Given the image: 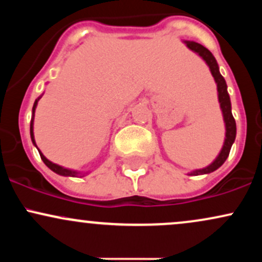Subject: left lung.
Segmentation results:
<instances>
[{
  "label": "left lung",
  "instance_id": "left-lung-1",
  "mask_svg": "<svg viewBox=\"0 0 262 262\" xmlns=\"http://www.w3.org/2000/svg\"><path fill=\"white\" fill-rule=\"evenodd\" d=\"M185 44L187 45L188 49H191L192 52L197 53L198 55L206 61V64L209 66L210 73H212L213 77H214L215 83H217L218 101L219 103H221V110H222V113H223V119L225 123V139H224L223 148H222L219 155L215 158V160L213 161L212 164L208 165L207 167H203V169L193 170L192 172L188 173V175L197 176V175H204V173L213 172V171L219 169V167L224 164V161L227 160V158L229 156L231 145H233L234 140H235L236 124H235V119H234L233 114H231V103H230L229 93H228V90H227V82H225L224 77L222 76L221 73H219L217 60H215L214 56H213V54L210 53L207 48H204L203 45L196 43V41H185Z\"/></svg>",
  "mask_w": 262,
  "mask_h": 262
}]
</instances>
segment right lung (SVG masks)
<instances>
[{"label": "right lung", "instance_id": "right-lung-1", "mask_svg": "<svg viewBox=\"0 0 262 262\" xmlns=\"http://www.w3.org/2000/svg\"><path fill=\"white\" fill-rule=\"evenodd\" d=\"M41 97V96H40ZM40 97H38L37 100H35L34 102V106H33V110H32V121H31V138H32V141L33 144H34V146L37 148V144H35V140H34V133H33V123H34V112H35V108H37V104H38V101L40 100ZM38 149V148H37ZM39 151V155H40L41 160H43V162L45 165H47L48 167H49L50 170L54 171L55 173H58V175H61V176H73V177H77L79 176L80 172H77V171H74V170H70V169H66V167H62L60 166V165H56L54 164V162H52L50 160H48L45 156L41 154L40 150L38 149ZM83 175V173H82Z\"/></svg>", "mask_w": 262, "mask_h": 262}]
</instances>
